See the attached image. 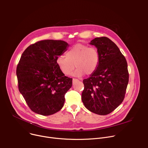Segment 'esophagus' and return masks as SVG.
I'll use <instances>...</instances> for the list:
<instances>
[{
	"mask_svg": "<svg viewBox=\"0 0 148 148\" xmlns=\"http://www.w3.org/2000/svg\"><path fill=\"white\" fill-rule=\"evenodd\" d=\"M78 80L77 79H73V82H75V81H77Z\"/></svg>",
	"mask_w": 148,
	"mask_h": 148,
	"instance_id": "esophagus-1",
	"label": "esophagus"
}]
</instances>
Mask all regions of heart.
Masks as SVG:
<instances>
[{
  "label": "heart",
  "mask_w": 148,
  "mask_h": 148,
  "mask_svg": "<svg viewBox=\"0 0 148 148\" xmlns=\"http://www.w3.org/2000/svg\"><path fill=\"white\" fill-rule=\"evenodd\" d=\"M65 56H58L56 60L60 71L65 75H71L75 66L77 69L74 75L82 77L84 74L90 75L96 71L99 62L97 49L84 44L79 43L73 46L66 53Z\"/></svg>",
  "instance_id": "1"
}]
</instances>
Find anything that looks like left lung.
<instances>
[{"label":"left lung","mask_w":148,"mask_h":148,"mask_svg":"<svg viewBox=\"0 0 148 148\" xmlns=\"http://www.w3.org/2000/svg\"><path fill=\"white\" fill-rule=\"evenodd\" d=\"M90 44L97 48L99 62L96 71L83 81L82 99L91 112L106 115L125 98L129 81L127 62L118 46L107 37L95 38Z\"/></svg>","instance_id":"left-lung-1"}]
</instances>
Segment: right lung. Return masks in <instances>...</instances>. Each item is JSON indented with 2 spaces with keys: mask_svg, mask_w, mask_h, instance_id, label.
<instances>
[{
  "mask_svg": "<svg viewBox=\"0 0 148 148\" xmlns=\"http://www.w3.org/2000/svg\"><path fill=\"white\" fill-rule=\"evenodd\" d=\"M67 47L64 41L45 40L31 44L22 54L16 70L18 90L36 113L51 115L64 106L73 79L61 73L56 60Z\"/></svg>",
  "mask_w": 148,
  "mask_h": 148,
  "instance_id": "right-lung-1",
  "label": "right lung"
}]
</instances>
